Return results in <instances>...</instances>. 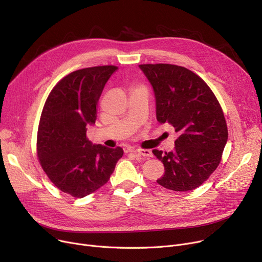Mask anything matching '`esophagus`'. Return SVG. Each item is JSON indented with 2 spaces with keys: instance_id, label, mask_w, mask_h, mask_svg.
I'll return each instance as SVG.
<instances>
[{
  "instance_id": "obj_1",
  "label": "esophagus",
  "mask_w": 262,
  "mask_h": 262,
  "mask_svg": "<svg viewBox=\"0 0 262 262\" xmlns=\"http://www.w3.org/2000/svg\"><path fill=\"white\" fill-rule=\"evenodd\" d=\"M130 152H135V153H138V154H140L141 156H143V157H152L153 156V154H152V152H150L149 149H143V148H138V149H130Z\"/></svg>"
}]
</instances>
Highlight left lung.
Returning <instances> with one entry per match:
<instances>
[{
	"instance_id": "8db88e82",
	"label": "left lung",
	"mask_w": 262,
	"mask_h": 262,
	"mask_svg": "<svg viewBox=\"0 0 262 262\" xmlns=\"http://www.w3.org/2000/svg\"><path fill=\"white\" fill-rule=\"evenodd\" d=\"M153 87L156 118L180 134L172 152L162 154L164 174L157 183L173 191L200 187L217 168L228 138L221 105L208 85L188 69L169 64H140Z\"/></svg>"
}]
</instances>
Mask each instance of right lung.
<instances>
[{"mask_svg":"<svg viewBox=\"0 0 262 262\" xmlns=\"http://www.w3.org/2000/svg\"><path fill=\"white\" fill-rule=\"evenodd\" d=\"M116 66L80 69L60 79L49 94L37 134V156L50 181L73 198L104 186L123 149L92 144L87 128L95 124L96 105Z\"/></svg>","mask_w":262,"mask_h":262,"instance_id":"add662e5","label":"right lung"}]
</instances>
